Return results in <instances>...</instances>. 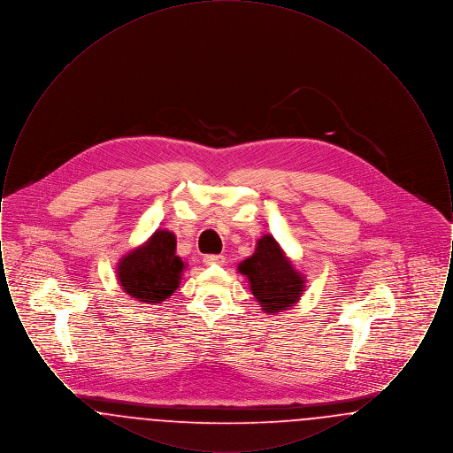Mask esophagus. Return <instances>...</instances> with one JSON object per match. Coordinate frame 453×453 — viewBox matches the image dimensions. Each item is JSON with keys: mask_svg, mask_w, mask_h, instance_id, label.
<instances>
[{"mask_svg": "<svg viewBox=\"0 0 453 453\" xmlns=\"http://www.w3.org/2000/svg\"><path fill=\"white\" fill-rule=\"evenodd\" d=\"M203 263L209 266H220L226 263V258L222 255H207L203 257Z\"/></svg>", "mask_w": 453, "mask_h": 453, "instance_id": "34e87169", "label": "esophagus"}]
</instances>
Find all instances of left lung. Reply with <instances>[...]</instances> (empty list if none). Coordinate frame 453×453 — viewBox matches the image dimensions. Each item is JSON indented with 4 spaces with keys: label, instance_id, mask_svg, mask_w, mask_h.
Masks as SVG:
<instances>
[{
    "label": "left lung",
    "instance_id": "1",
    "mask_svg": "<svg viewBox=\"0 0 453 453\" xmlns=\"http://www.w3.org/2000/svg\"><path fill=\"white\" fill-rule=\"evenodd\" d=\"M237 270L248 277L250 290L266 314L290 309L301 299L305 287L303 275L294 268L272 234L259 237L255 253L241 261Z\"/></svg>",
    "mask_w": 453,
    "mask_h": 453
}]
</instances>
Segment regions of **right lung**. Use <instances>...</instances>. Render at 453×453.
<instances>
[{
	"label": "right lung",
	"mask_w": 453,
	"mask_h": 453,
	"mask_svg": "<svg viewBox=\"0 0 453 453\" xmlns=\"http://www.w3.org/2000/svg\"><path fill=\"white\" fill-rule=\"evenodd\" d=\"M185 263L176 257V237L157 229L142 246L119 261L117 279L135 301L161 303L180 287Z\"/></svg>",
	"instance_id": "right-lung-1"
}]
</instances>
